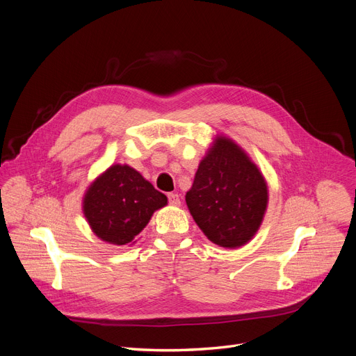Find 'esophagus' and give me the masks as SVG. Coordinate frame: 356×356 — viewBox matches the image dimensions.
<instances>
[{
  "label": "esophagus",
  "instance_id": "esophagus-1",
  "mask_svg": "<svg viewBox=\"0 0 356 356\" xmlns=\"http://www.w3.org/2000/svg\"><path fill=\"white\" fill-rule=\"evenodd\" d=\"M168 199H169V203L173 204V206H179L180 204V196L177 195V193H169Z\"/></svg>",
  "mask_w": 356,
  "mask_h": 356
}]
</instances>
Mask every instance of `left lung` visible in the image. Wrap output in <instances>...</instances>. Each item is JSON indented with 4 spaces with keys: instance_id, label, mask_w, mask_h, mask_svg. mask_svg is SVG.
<instances>
[{
    "instance_id": "1",
    "label": "left lung",
    "mask_w": 356,
    "mask_h": 356,
    "mask_svg": "<svg viewBox=\"0 0 356 356\" xmlns=\"http://www.w3.org/2000/svg\"><path fill=\"white\" fill-rule=\"evenodd\" d=\"M186 203L210 241L237 248L260 229L268 188L247 153L232 139L217 136L200 161Z\"/></svg>"
}]
</instances>
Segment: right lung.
Here are the masks:
<instances>
[{
	"instance_id": "add662e5",
	"label": "right lung",
	"mask_w": 356,
	"mask_h": 356,
	"mask_svg": "<svg viewBox=\"0 0 356 356\" xmlns=\"http://www.w3.org/2000/svg\"><path fill=\"white\" fill-rule=\"evenodd\" d=\"M168 197L127 165H113L85 193L83 214L92 232L115 245L132 243Z\"/></svg>"
}]
</instances>
